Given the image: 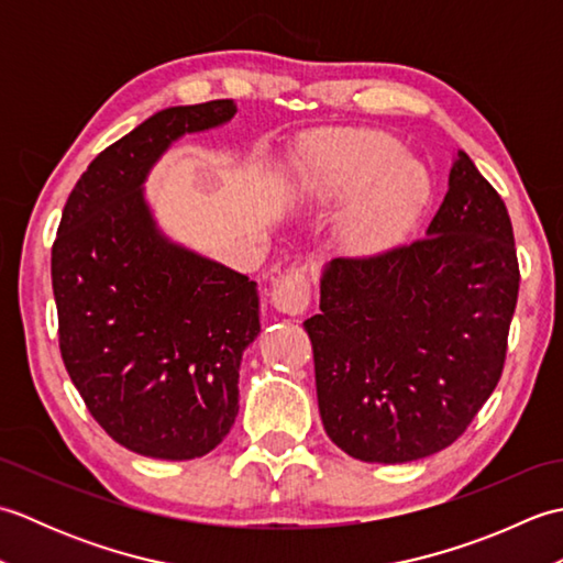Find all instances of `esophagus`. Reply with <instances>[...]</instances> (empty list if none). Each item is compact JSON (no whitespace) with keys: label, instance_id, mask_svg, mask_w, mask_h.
<instances>
[{"label":"esophagus","instance_id":"esophagus-1","mask_svg":"<svg viewBox=\"0 0 563 563\" xmlns=\"http://www.w3.org/2000/svg\"><path fill=\"white\" fill-rule=\"evenodd\" d=\"M271 305L275 312L297 317L302 314L309 305V278L302 268H292L278 280H273Z\"/></svg>","mask_w":563,"mask_h":563}]
</instances>
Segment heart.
Returning a JSON list of instances; mask_svg holds the SVG:
<instances>
[{
    "mask_svg": "<svg viewBox=\"0 0 563 563\" xmlns=\"http://www.w3.org/2000/svg\"><path fill=\"white\" fill-rule=\"evenodd\" d=\"M300 196L331 206L345 198L339 220L341 244L373 256L399 244L430 196L426 166L379 130H336L309 142L295 164Z\"/></svg>",
    "mask_w": 563,
    "mask_h": 563,
    "instance_id": "obj_1",
    "label": "heart"
}]
</instances>
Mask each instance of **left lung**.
<instances>
[{
    "mask_svg": "<svg viewBox=\"0 0 563 563\" xmlns=\"http://www.w3.org/2000/svg\"><path fill=\"white\" fill-rule=\"evenodd\" d=\"M518 288L506 202L457 150L423 239L321 271L305 329L327 435L382 464L452 445L504 373Z\"/></svg>",
    "mask_w": 563,
    "mask_h": 563,
    "instance_id": "8db88e82",
    "label": "left lung"
}]
</instances>
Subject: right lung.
I'll list each match as a JSON object with an SVG mask.
<instances>
[{
	"instance_id": "right-lung-1",
	"label": "right lung",
	"mask_w": 563,
	"mask_h": 563,
	"mask_svg": "<svg viewBox=\"0 0 563 563\" xmlns=\"http://www.w3.org/2000/svg\"><path fill=\"white\" fill-rule=\"evenodd\" d=\"M232 99L172 106L106 147L71 188L53 244L59 351L99 426L154 460L230 433L239 365L261 331L256 283L166 236L145 198L176 140L230 123Z\"/></svg>"
}]
</instances>
